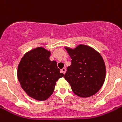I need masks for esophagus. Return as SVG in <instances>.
Instances as JSON below:
<instances>
[{
	"label": "esophagus",
	"instance_id": "esophagus-1",
	"mask_svg": "<svg viewBox=\"0 0 122 122\" xmlns=\"http://www.w3.org/2000/svg\"><path fill=\"white\" fill-rule=\"evenodd\" d=\"M66 68H63L62 70H61V71L62 73H63V74H65V73H66Z\"/></svg>",
	"mask_w": 122,
	"mask_h": 122
}]
</instances>
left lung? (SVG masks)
<instances>
[{"label": "left lung", "instance_id": "8db88e82", "mask_svg": "<svg viewBox=\"0 0 122 122\" xmlns=\"http://www.w3.org/2000/svg\"><path fill=\"white\" fill-rule=\"evenodd\" d=\"M71 59L65 78L75 94L88 97L98 92L105 80L106 66L102 56L91 47L80 44L75 49L66 47Z\"/></svg>", "mask_w": 122, "mask_h": 122}]
</instances>
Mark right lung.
Returning <instances> with one entry per match:
<instances>
[{
	"instance_id": "obj_1",
	"label": "right lung",
	"mask_w": 122,
	"mask_h": 122,
	"mask_svg": "<svg viewBox=\"0 0 122 122\" xmlns=\"http://www.w3.org/2000/svg\"><path fill=\"white\" fill-rule=\"evenodd\" d=\"M51 52L42 47L27 52L21 59L17 75L21 87L30 97L47 100L54 92L58 79L64 76L55 61H50Z\"/></svg>"
}]
</instances>
